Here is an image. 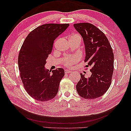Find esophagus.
Instances as JSON below:
<instances>
[{"mask_svg": "<svg viewBox=\"0 0 131 131\" xmlns=\"http://www.w3.org/2000/svg\"><path fill=\"white\" fill-rule=\"evenodd\" d=\"M72 70H67V69H66V70H65V73H71L72 72Z\"/></svg>", "mask_w": 131, "mask_h": 131, "instance_id": "esophagus-1", "label": "esophagus"}]
</instances>
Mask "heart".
Listing matches in <instances>:
<instances>
[{
  "label": "heart",
  "instance_id": "obj_1",
  "mask_svg": "<svg viewBox=\"0 0 131 131\" xmlns=\"http://www.w3.org/2000/svg\"><path fill=\"white\" fill-rule=\"evenodd\" d=\"M69 41H77L80 43L82 40L81 37L78 33H73L69 37ZM78 57L77 56H66L62 59V64L66 67H72L74 63L78 61Z\"/></svg>",
  "mask_w": 131,
  "mask_h": 131
}]
</instances>
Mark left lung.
Segmentation results:
<instances>
[{"label":"left lung","instance_id":"8db88e82","mask_svg":"<svg viewBox=\"0 0 131 131\" xmlns=\"http://www.w3.org/2000/svg\"><path fill=\"white\" fill-rule=\"evenodd\" d=\"M74 27L81 34L85 46V62L92 66L89 78L80 74L76 86L80 96L93 100L103 96L112 84L114 72V53L104 33L90 23H75Z\"/></svg>","mask_w":131,"mask_h":131}]
</instances>
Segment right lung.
I'll use <instances>...</instances> for the list:
<instances>
[{
	"label": "right lung",
	"mask_w": 131,
	"mask_h": 131,
	"mask_svg": "<svg viewBox=\"0 0 131 131\" xmlns=\"http://www.w3.org/2000/svg\"><path fill=\"white\" fill-rule=\"evenodd\" d=\"M69 26V23H48L38 27L25 39L18 57L20 77L27 93L34 100L46 102L58 91L64 70L45 69L46 59L51 54L55 39Z\"/></svg>",
	"instance_id": "right-lung-1"
}]
</instances>
